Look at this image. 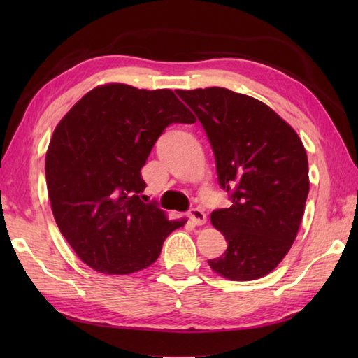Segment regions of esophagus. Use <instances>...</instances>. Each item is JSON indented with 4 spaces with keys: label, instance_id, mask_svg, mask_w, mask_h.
<instances>
[{
    "label": "esophagus",
    "instance_id": "34e87169",
    "mask_svg": "<svg viewBox=\"0 0 358 358\" xmlns=\"http://www.w3.org/2000/svg\"><path fill=\"white\" fill-rule=\"evenodd\" d=\"M189 220L196 226H201L206 223V214L200 209V208H194L189 212Z\"/></svg>",
    "mask_w": 358,
    "mask_h": 358
}]
</instances>
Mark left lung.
Here are the masks:
<instances>
[{
	"instance_id": "obj_1",
	"label": "left lung",
	"mask_w": 358,
	"mask_h": 358,
	"mask_svg": "<svg viewBox=\"0 0 358 358\" xmlns=\"http://www.w3.org/2000/svg\"><path fill=\"white\" fill-rule=\"evenodd\" d=\"M208 135L218 183L232 206L210 222L227 241L212 271L234 281L268 275L289 252L309 194L308 157L294 129L269 106L224 87L178 90Z\"/></svg>"
}]
</instances>
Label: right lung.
<instances>
[{"label": "right lung", "mask_w": 358, "mask_h": 358, "mask_svg": "<svg viewBox=\"0 0 358 358\" xmlns=\"http://www.w3.org/2000/svg\"><path fill=\"white\" fill-rule=\"evenodd\" d=\"M172 123H195L172 90L110 83L87 92L53 131L45 154L52 212L92 269L124 275L148 268L186 223L140 199L141 167Z\"/></svg>", "instance_id": "1"}]
</instances>
